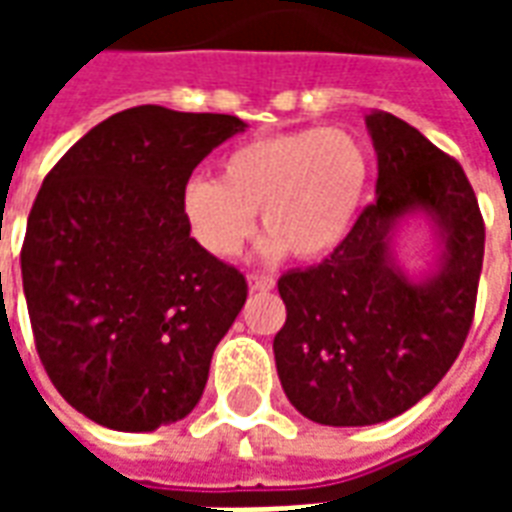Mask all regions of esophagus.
Instances as JSON below:
<instances>
[{"label":"esophagus","mask_w":512,"mask_h":512,"mask_svg":"<svg viewBox=\"0 0 512 512\" xmlns=\"http://www.w3.org/2000/svg\"><path fill=\"white\" fill-rule=\"evenodd\" d=\"M249 288H252V290H271V288H274V277H268V274H260V271H252V274H249Z\"/></svg>","instance_id":"34e87169"}]
</instances>
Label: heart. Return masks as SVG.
Wrapping results in <instances>:
<instances>
[{
	"label": "heart",
	"mask_w": 512,
	"mask_h": 512,
	"mask_svg": "<svg viewBox=\"0 0 512 512\" xmlns=\"http://www.w3.org/2000/svg\"><path fill=\"white\" fill-rule=\"evenodd\" d=\"M370 180L365 145L345 128H301L235 147L222 178L191 175L180 186V213L191 238L213 257H235L268 230L266 255L321 260L351 230Z\"/></svg>",
	"instance_id": "1"
}]
</instances>
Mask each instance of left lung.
Instances as JSON below:
<instances>
[{
	"label": "left lung",
	"mask_w": 512,
	"mask_h": 512,
	"mask_svg": "<svg viewBox=\"0 0 512 512\" xmlns=\"http://www.w3.org/2000/svg\"><path fill=\"white\" fill-rule=\"evenodd\" d=\"M376 202L323 263L277 282L285 326L274 337L282 389L312 422L376 425L403 414L439 384L461 354L477 304L485 224L463 167L406 120L373 112ZM431 216L445 252L422 283L391 257L408 212Z\"/></svg>",
	"instance_id": "obj_1"
}]
</instances>
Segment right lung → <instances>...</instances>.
Masks as SVG:
<instances>
[{
    "label": "right lung",
    "mask_w": 512,
    "mask_h": 512,
    "mask_svg": "<svg viewBox=\"0 0 512 512\" xmlns=\"http://www.w3.org/2000/svg\"><path fill=\"white\" fill-rule=\"evenodd\" d=\"M244 128L134 106L87 131L40 186L21 246L35 348L57 392L104 428L145 433L200 403L246 279L191 238L180 186Z\"/></svg>",
    "instance_id": "obj_1"
}]
</instances>
